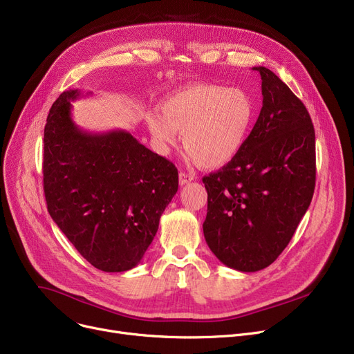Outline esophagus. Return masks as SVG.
Here are the masks:
<instances>
[{"instance_id":"esophagus-1","label":"esophagus","mask_w":354,"mask_h":354,"mask_svg":"<svg viewBox=\"0 0 354 354\" xmlns=\"http://www.w3.org/2000/svg\"><path fill=\"white\" fill-rule=\"evenodd\" d=\"M191 180H192V176H191V175L185 174V172H179V185H180V187H183V185L189 183Z\"/></svg>"}]
</instances>
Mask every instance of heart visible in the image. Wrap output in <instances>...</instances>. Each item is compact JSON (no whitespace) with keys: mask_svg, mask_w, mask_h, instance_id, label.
<instances>
[{"mask_svg":"<svg viewBox=\"0 0 354 354\" xmlns=\"http://www.w3.org/2000/svg\"><path fill=\"white\" fill-rule=\"evenodd\" d=\"M146 124L160 153H167L180 133L182 147L203 169L231 163L243 151L257 119V102L244 88L196 83L167 95Z\"/></svg>","mask_w":354,"mask_h":354,"instance_id":"b5f03b06","label":"heart"}]
</instances>
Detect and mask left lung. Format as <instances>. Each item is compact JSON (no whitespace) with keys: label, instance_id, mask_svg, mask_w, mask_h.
<instances>
[{"label":"left lung","instance_id":"left-lung-1","mask_svg":"<svg viewBox=\"0 0 354 354\" xmlns=\"http://www.w3.org/2000/svg\"><path fill=\"white\" fill-rule=\"evenodd\" d=\"M263 107L239 155L203 176L208 212L203 235L222 264L255 272L288 245L315 185V133L303 102L267 67Z\"/></svg>","mask_w":354,"mask_h":354}]
</instances>
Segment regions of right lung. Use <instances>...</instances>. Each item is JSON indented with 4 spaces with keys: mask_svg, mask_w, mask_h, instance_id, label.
<instances>
[{
    "mask_svg": "<svg viewBox=\"0 0 354 354\" xmlns=\"http://www.w3.org/2000/svg\"><path fill=\"white\" fill-rule=\"evenodd\" d=\"M91 95V93H87ZM66 90L44 127V194L53 221L83 258L106 272L135 268L178 192V169L126 130L91 133L71 119Z\"/></svg>",
    "mask_w": 354,
    "mask_h": 354,
    "instance_id": "1",
    "label": "right lung"
}]
</instances>
